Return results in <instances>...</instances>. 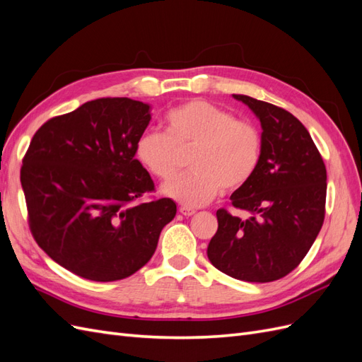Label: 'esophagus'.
I'll use <instances>...</instances> for the list:
<instances>
[{
    "instance_id": "1",
    "label": "esophagus",
    "mask_w": 362,
    "mask_h": 362,
    "mask_svg": "<svg viewBox=\"0 0 362 362\" xmlns=\"http://www.w3.org/2000/svg\"><path fill=\"white\" fill-rule=\"evenodd\" d=\"M180 213H181L182 216H185V217H189V216H193V214L196 213V210H194V208H192V206L181 205V206H180Z\"/></svg>"
}]
</instances>
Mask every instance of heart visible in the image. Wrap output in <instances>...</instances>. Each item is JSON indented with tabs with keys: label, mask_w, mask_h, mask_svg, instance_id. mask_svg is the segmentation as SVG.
I'll list each match as a JSON object with an SVG mask.
<instances>
[{
	"label": "heart",
	"mask_w": 362,
	"mask_h": 362,
	"mask_svg": "<svg viewBox=\"0 0 362 362\" xmlns=\"http://www.w3.org/2000/svg\"><path fill=\"white\" fill-rule=\"evenodd\" d=\"M164 129L146 131L136 144V157L151 175L166 181L190 151L189 172L169 181L163 192L184 205L210 202L223 190L235 192L254 177L262 151L259 129L208 101L177 105L164 117Z\"/></svg>",
	"instance_id": "1"
}]
</instances>
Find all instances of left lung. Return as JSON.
I'll return each mask as SVG.
<instances>
[{
	"mask_svg": "<svg viewBox=\"0 0 362 362\" xmlns=\"http://www.w3.org/2000/svg\"><path fill=\"white\" fill-rule=\"evenodd\" d=\"M262 127L261 161L252 180L231 194L246 211L217 210V233L206 249L211 264L247 282L287 276L308 254L325 221L326 168L300 120L281 107L234 95Z\"/></svg>",
	"mask_w": 362,
	"mask_h": 362,
	"instance_id": "obj_1",
	"label": "left lung"
}]
</instances>
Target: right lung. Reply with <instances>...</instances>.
I'll list each match as a JSON object with an SVG mask.
<instances>
[{"instance_id": "obj_1", "label": "right lung", "mask_w": 362, "mask_h": 362, "mask_svg": "<svg viewBox=\"0 0 362 362\" xmlns=\"http://www.w3.org/2000/svg\"><path fill=\"white\" fill-rule=\"evenodd\" d=\"M149 105L100 98L51 117L33 136L21 168L28 226L47 255L84 279L133 275L154 255L177 214L136 158Z\"/></svg>"}]
</instances>
